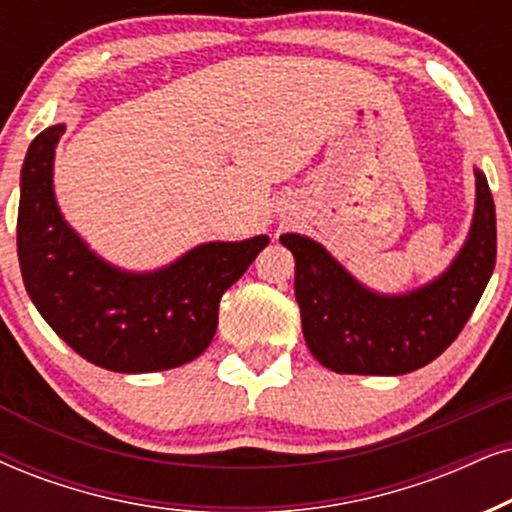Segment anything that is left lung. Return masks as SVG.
Masks as SVG:
<instances>
[{
  "label": "left lung",
  "instance_id": "obj_1",
  "mask_svg": "<svg viewBox=\"0 0 512 512\" xmlns=\"http://www.w3.org/2000/svg\"><path fill=\"white\" fill-rule=\"evenodd\" d=\"M295 257V297L314 359L335 373L404 375L430 364L458 338L496 264V208L475 167L468 238L442 274L406 293H378L321 243L283 234Z\"/></svg>",
  "mask_w": 512,
  "mask_h": 512
}]
</instances>
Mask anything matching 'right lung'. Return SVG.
<instances>
[{
  "label": "right lung",
  "instance_id": "1",
  "mask_svg": "<svg viewBox=\"0 0 512 512\" xmlns=\"http://www.w3.org/2000/svg\"><path fill=\"white\" fill-rule=\"evenodd\" d=\"M66 125L37 134L21 170L18 262L42 319L82 359L115 373L189 364L215 338L219 300L269 236L210 241L153 271L106 262L56 203L54 155Z\"/></svg>",
  "mask_w": 512,
  "mask_h": 512
}]
</instances>
